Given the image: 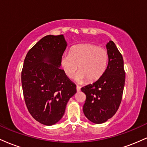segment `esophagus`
<instances>
[{
    "instance_id": "esophagus-1",
    "label": "esophagus",
    "mask_w": 147,
    "mask_h": 147,
    "mask_svg": "<svg viewBox=\"0 0 147 147\" xmlns=\"http://www.w3.org/2000/svg\"><path fill=\"white\" fill-rule=\"evenodd\" d=\"M76 88H77V91H79V90H80L81 88H80V86H79L77 85V86H76Z\"/></svg>"
}]
</instances>
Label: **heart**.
Wrapping results in <instances>:
<instances>
[{
	"mask_svg": "<svg viewBox=\"0 0 147 147\" xmlns=\"http://www.w3.org/2000/svg\"><path fill=\"white\" fill-rule=\"evenodd\" d=\"M109 54L106 49L90 43L77 45L64 54L60 60L61 67L68 78H72L78 70L77 79L79 82L87 79L88 82L98 80L106 70Z\"/></svg>",
	"mask_w": 147,
	"mask_h": 147,
	"instance_id": "heart-1",
	"label": "heart"
}]
</instances>
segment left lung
I'll return each instance as SVG.
<instances>
[{
  "instance_id": "8db88e82",
  "label": "left lung",
  "mask_w": 147,
  "mask_h": 147,
  "mask_svg": "<svg viewBox=\"0 0 147 147\" xmlns=\"http://www.w3.org/2000/svg\"><path fill=\"white\" fill-rule=\"evenodd\" d=\"M109 63L105 72L92 84L82 87L86 94L83 111L90 122L102 124L115 114L122 102L125 84L124 60L113 41L106 44Z\"/></svg>"
}]
</instances>
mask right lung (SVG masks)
<instances>
[{
    "label": "right lung",
    "instance_id": "1",
    "mask_svg": "<svg viewBox=\"0 0 147 147\" xmlns=\"http://www.w3.org/2000/svg\"><path fill=\"white\" fill-rule=\"evenodd\" d=\"M67 43L63 34L48 35L26 55L21 72L23 97L28 111L37 122L47 126L63 117L76 85L60 68Z\"/></svg>",
    "mask_w": 147,
    "mask_h": 147
}]
</instances>
